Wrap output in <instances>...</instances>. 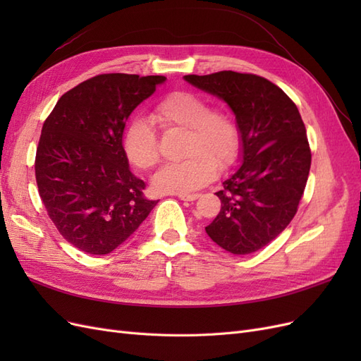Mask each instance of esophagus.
<instances>
[{"label": "esophagus", "instance_id": "1", "mask_svg": "<svg viewBox=\"0 0 361 361\" xmlns=\"http://www.w3.org/2000/svg\"><path fill=\"white\" fill-rule=\"evenodd\" d=\"M178 197L183 202H194L200 197V194H178Z\"/></svg>", "mask_w": 361, "mask_h": 361}]
</instances>
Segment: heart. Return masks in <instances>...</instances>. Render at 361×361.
<instances>
[{
  "label": "heart",
  "instance_id": "1",
  "mask_svg": "<svg viewBox=\"0 0 361 361\" xmlns=\"http://www.w3.org/2000/svg\"><path fill=\"white\" fill-rule=\"evenodd\" d=\"M209 104L191 92H173L154 106L152 120L162 129H185L180 161L169 162L152 178L159 192L187 194L202 188L215 170L228 169L238 158L239 129L231 113L209 110ZM128 159L141 170L159 161L158 137L145 120H133L123 134Z\"/></svg>",
  "mask_w": 361,
  "mask_h": 361
}]
</instances>
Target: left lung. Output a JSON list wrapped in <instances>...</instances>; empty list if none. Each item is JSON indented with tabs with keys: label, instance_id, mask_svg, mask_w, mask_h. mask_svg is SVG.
Segmentation results:
<instances>
[{
	"label": "left lung",
	"instance_id": "obj_1",
	"mask_svg": "<svg viewBox=\"0 0 361 361\" xmlns=\"http://www.w3.org/2000/svg\"><path fill=\"white\" fill-rule=\"evenodd\" d=\"M232 108L243 164L215 192L221 209L204 227L232 255H250L276 239L297 214L312 154L297 105L280 87L253 73L185 75Z\"/></svg>",
	"mask_w": 361,
	"mask_h": 361
}]
</instances>
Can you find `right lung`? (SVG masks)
Listing matches in <instances>:
<instances>
[{
    "label": "right lung",
    "mask_w": 361,
    "mask_h": 361,
    "mask_svg": "<svg viewBox=\"0 0 361 361\" xmlns=\"http://www.w3.org/2000/svg\"><path fill=\"white\" fill-rule=\"evenodd\" d=\"M167 78L104 73L64 93L42 128L36 150L39 195L60 235L84 253H111L158 200L145 197L123 149L135 108Z\"/></svg>",
    "instance_id": "right-lung-1"
}]
</instances>
